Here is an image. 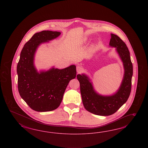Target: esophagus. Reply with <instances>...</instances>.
Listing matches in <instances>:
<instances>
[{"mask_svg": "<svg viewBox=\"0 0 148 148\" xmlns=\"http://www.w3.org/2000/svg\"><path fill=\"white\" fill-rule=\"evenodd\" d=\"M76 71H77V72L78 73H80V72H82V68L80 67V66H77V67H76Z\"/></svg>", "mask_w": 148, "mask_h": 148, "instance_id": "34e87169", "label": "esophagus"}]
</instances>
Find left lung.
I'll return each instance as SVG.
<instances>
[{
  "label": "left lung",
  "mask_w": 148,
  "mask_h": 148,
  "mask_svg": "<svg viewBox=\"0 0 148 148\" xmlns=\"http://www.w3.org/2000/svg\"><path fill=\"white\" fill-rule=\"evenodd\" d=\"M110 45L116 48L123 62L124 75L121 85L116 93L112 95L103 96L96 93L90 79L85 74H78L82 103L87 111L94 114L107 116L116 112L125 103L131 90L133 66L127 47L119 37L111 34Z\"/></svg>",
  "instance_id": "1"
}]
</instances>
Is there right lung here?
<instances>
[{"label":"right lung","mask_w":148,"mask_h":148,"mask_svg":"<svg viewBox=\"0 0 148 148\" xmlns=\"http://www.w3.org/2000/svg\"><path fill=\"white\" fill-rule=\"evenodd\" d=\"M60 34V32L48 30L36 33L21 53L17 66L18 92L29 106L37 112L51 111L58 108L69 82L76 77L75 65L62 69L53 68L40 73L34 66V55L38 45Z\"/></svg>","instance_id":"obj_1"}]
</instances>
